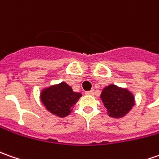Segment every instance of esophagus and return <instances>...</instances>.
<instances>
[{
  "label": "esophagus",
  "instance_id": "esophagus-1",
  "mask_svg": "<svg viewBox=\"0 0 159 159\" xmlns=\"http://www.w3.org/2000/svg\"><path fill=\"white\" fill-rule=\"evenodd\" d=\"M85 94H86V95H94V90H89V91H86Z\"/></svg>",
  "mask_w": 159,
  "mask_h": 159
}]
</instances>
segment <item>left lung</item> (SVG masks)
Returning <instances> with one entry per match:
<instances>
[{"label":"left lung","mask_w":159,"mask_h":159,"mask_svg":"<svg viewBox=\"0 0 159 159\" xmlns=\"http://www.w3.org/2000/svg\"><path fill=\"white\" fill-rule=\"evenodd\" d=\"M100 98L107 109L109 116L121 118L132 109L134 105L133 94L127 89L110 84L102 90Z\"/></svg>","instance_id":"left-lung-1"}]
</instances>
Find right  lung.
I'll return each mask as SVG.
<instances>
[{
	"instance_id": "right-lung-1",
	"label": "right lung",
	"mask_w": 159,
	"mask_h": 159,
	"mask_svg": "<svg viewBox=\"0 0 159 159\" xmlns=\"http://www.w3.org/2000/svg\"><path fill=\"white\" fill-rule=\"evenodd\" d=\"M81 93L75 92L66 83L52 85L42 90L40 98L43 105L52 114L66 117L71 112V107L78 101Z\"/></svg>"
}]
</instances>
